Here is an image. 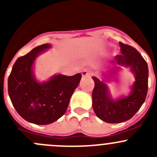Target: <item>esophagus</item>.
Masks as SVG:
<instances>
[{"instance_id":"34e87169","label":"esophagus","mask_w":157,"mask_h":157,"mask_svg":"<svg viewBox=\"0 0 157 157\" xmlns=\"http://www.w3.org/2000/svg\"><path fill=\"white\" fill-rule=\"evenodd\" d=\"M93 75V72L90 69H85L83 70L82 72V76L83 77H87V76H92Z\"/></svg>"}]
</instances>
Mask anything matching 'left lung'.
<instances>
[{
    "label": "left lung",
    "instance_id": "8db88e82",
    "mask_svg": "<svg viewBox=\"0 0 157 157\" xmlns=\"http://www.w3.org/2000/svg\"><path fill=\"white\" fill-rule=\"evenodd\" d=\"M121 55H116L112 64L131 67L135 82L129 96L113 100L107 85L93 77L95 86L92 93L93 109L96 116L107 123H121L132 118L146 99L148 90V66L137 49L119 42Z\"/></svg>",
    "mask_w": 157,
    "mask_h": 157
}]
</instances>
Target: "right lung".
Returning <instances> with one entry per match:
<instances>
[{"mask_svg": "<svg viewBox=\"0 0 157 157\" xmlns=\"http://www.w3.org/2000/svg\"><path fill=\"white\" fill-rule=\"evenodd\" d=\"M48 48L49 44H44L20 57L8 77V93L13 105L22 118L36 124H51L65 113L82 77L80 74L71 77L58 74L47 82L36 81L33 63Z\"/></svg>", "mask_w": 157, "mask_h": 157, "instance_id": "obj_1", "label": "right lung"}]
</instances>
